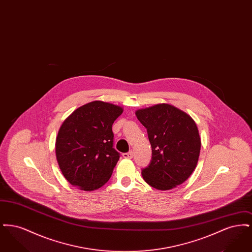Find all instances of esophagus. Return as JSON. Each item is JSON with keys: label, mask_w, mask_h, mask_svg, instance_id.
<instances>
[{"label": "esophagus", "mask_w": 252, "mask_h": 252, "mask_svg": "<svg viewBox=\"0 0 252 252\" xmlns=\"http://www.w3.org/2000/svg\"><path fill=\"white\" fill-rule=\"evenodd\" d=\"M123 157H124L125 158H133V152L129 151V152H127V153H124Z\"/></svg>", "instance_id": "obj_1"}]
</instances>
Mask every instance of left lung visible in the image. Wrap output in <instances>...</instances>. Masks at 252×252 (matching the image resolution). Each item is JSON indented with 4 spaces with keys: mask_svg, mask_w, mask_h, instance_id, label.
Returning <instances> with one entry per match:
<instances>
[{
    "mask_svg": "<svg viewBox=\"0 0 252 252\" xmlns=\"http://www.w3.org/2000/svg\"><path fill=\"white\" fill-rule=\"evenodd\" d=\"M147 129L152 159L142 171L144 181L166 191L187 180L196 167L201 140L195 122L185 111L170 104H157L136 110Z\"/></svg>",
    "mask_w": 252,
    "mask_h": 252,
    "instance_id": "1",
    "label": "left lung"
}]
</instances>
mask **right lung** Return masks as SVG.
<instances>
[{"instance_id": "obj_1", "label": "right lung", "mask_w": 252, "mask_h": 252, "mask_svg": "<svg viewBox=\"0 0 252 252\" xmlns=\"http://www.w3.org/2000/svg\"><path fill=\"white\" fill-rule=\"evenodd\" d=\"M123 111L121 106L96 100L76 108L62 123L56 157L72 186L94 191L110 179L120 158L112 147V125Z\"/></svg>"}]
</instances>
